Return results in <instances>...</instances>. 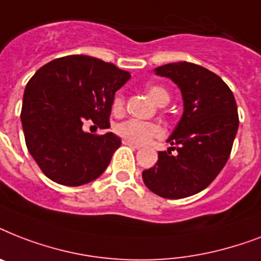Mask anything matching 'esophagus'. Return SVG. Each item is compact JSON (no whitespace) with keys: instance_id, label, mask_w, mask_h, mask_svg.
<instances>
[{"instance_id":"34e87169","label":"esophagus","mask_w":261,"mask_h":261,"mask_svg":"<svg viewBox=\"0 0 261 261\" xmlns=\"http://www.w3.org/2000/svg\"><path fill=\"white\" fill-rule=\"evenodd\" d=\"M123 145H127V146L133 147V149H141V145L131 142V141H127V139H123Z\"/></svg>"}]
</instances>
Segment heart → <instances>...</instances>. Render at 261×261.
Listing matches in <instances>:
<instances>
[{
	"mask_svg": "<svg viewBox=\"0 0 261 261\" xmlns=\"http://www.w3.org/2000/svg\"><path fill=\"white\" fill-rule=\"evenodd\" d=\"M147 93L151 97V100L157 104V106H165L169 101V93L165 88L160 87V85H150L147 87ZM123 96L118 94L114 100V110L120 111L123 108ZM116 133L120 135L123 139L131 141L134 143H142L149 142L150 139L155 137H161L164 134L163 127L157 124V123L150 122H141V120H126V122L119 123L116 126Z\"/></svg>",
	"mask_w": 261,
	"mask_h": 261,
	"instance_id": "heart-1",
	"label": "heart"
}]
</instances>
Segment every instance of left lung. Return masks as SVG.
Masks as SVG:
<instances>
[{
    "instance_id": "8db88e82",
    "label": "left lung",
    "mask_w": 261,
    "mask_h": 261,
    "mask_svg": "<svg viewBox=\"0 0 261 261\" xmlns=\"http://www.w3.org/2000/svg\"><path fill=\"white\" fill-rule=\"evenodd\" d=\"M154 74L177 85L182 115L167 139L171 147L142 172L143 182L163 198H187L210 186L225 167L239 130L237 104L218 75L195 63H168L155 67Z\"/></svg>"
}]
</instances>
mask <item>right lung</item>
Listing matches in <instances>:
<instances>
[{"label": "right lung", "instance_id": "obj_1", "mask_svg": "<svg viewBox=\"0 0 261 261\" xmlns=\"http://www.w3.org/2000/svg\"><path fill=\"white\" fill-rule=\"evenodd\" d=\"M130 77L87 55L54 59L35 73L24 90L21 124L28 151L47 177L79 187L104 173L122 141L114 133L89 134L83 124L108 128L115 93Z\"/></svg>", "mask_w": 261, "mask_h": 261}]
</instances>
